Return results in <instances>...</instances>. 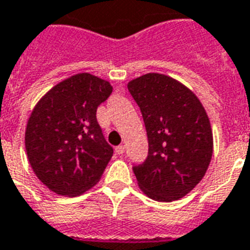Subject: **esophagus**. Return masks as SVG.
Returning a JSON list of instances; mask_svg holds the SVG:
<instances>
[{"instance_id":"esophagus-1","label":"esophagus","mask_w":250,"mask_h":250,"mask_svg":"<svg viewBox=\"0 0 250 250\" xmlns=\"http://www.w3.org/2000/svg\"><path fill=\"white\" fill-rule=\"evenodd\" d=\"M125 146H122L121 144V146H118L117 148H115V152H117L118 155H123V153H125Z\"/></svg>"}]
</instances>
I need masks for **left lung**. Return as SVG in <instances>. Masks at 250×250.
<instances>
[{"label":"left lung","mask_w":250,"mask_h":250,"mask_svg":"<svg viewBox=\"0 0 250 250\" xmlns=\"http://www.w3.org/2000/svg\"><path fill=\"white\" fill-rule=\"evenodd\" d=\"M127 87L148 136V156L132 167L139 188L155 201H177L201 182L212 157L207 112L193 91L165 74H144Z\"/></svg>","instance_id":"obj_1"}]
</instances>
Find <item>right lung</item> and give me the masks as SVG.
Wrapping results in <instances>:
<instances>
[{"label":"right lung","instance_id":"obj_1","mask_svg":"<svg viewBox=\"0 0 250 250\" xmlns=\"http://www.w3.org/2000/svg\"><path fill=\"white\" fill-rule=\"evenodd\" d=\"M111 93L107 81L79 73L53 86L32 110L24 133L28 163L53 193L76 197L104 174L114 150L97 108Z\"/></svg>","mask_w":250,"mask_h":250}]
</instances>
